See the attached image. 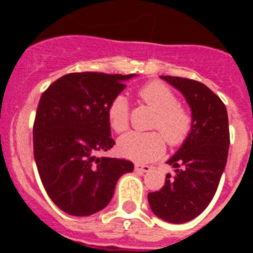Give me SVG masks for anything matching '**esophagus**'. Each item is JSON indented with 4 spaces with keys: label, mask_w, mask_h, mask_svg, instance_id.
Here are the masks:
<instances>
[{
    "label": "esophagus",
    "mask_w": 253,
    "mask_h": 253,
    "mask_svg": "<svg viewBox=\"0 0 253 253\" xmlns=\"http://www.w3.org/2000/svg\"><path fill=\"white\" fill-rule=\"evenodd\" d=\"M134 169H135V172H138V173H146V172L151 171L152 167L147 166V165H139V163H137V165L134 166Z\"/></svg>",
    "instance_id": "esophagus-1"
}]
</instances>
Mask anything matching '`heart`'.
I'll return each instance as SVG.
<instances>
[{"mask_svg":"<svg viewBox=\"0 0 253 253\" xmlns=\"http://www.w3.org/2000/svg\"><path fill=\"white\" fill-rule=\"evenodd\" d=\"M139 96L156 111L152 128L158 131H129L118 142V149L125 158L134 162L146 163L161 157L166 148V138L169 146H180L191 129V115L178 105L175 92L161 82H149L139 90ZM107 120L116 133H123L129 125V105L124 95H118L107 107ZM164 136L162 137V135Z\"/></svg>","mask_w":253,"mask_h":253,"instance_id":"b5f03b06","label":"heart"}]
</instances>
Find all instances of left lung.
<instances>
[{
  "label": "left lung",
  "instance_id": "left-lung-1",
  "mask_svg": "<svg viewBox=\"0 0 253 253\" xmlns=\"http://www.w3.org/2000/svg\"><path fill=\"white\" fill-rule=\"evenodd\" d=\"M184 95L191 110V129L184 143L167 161L175 176L166 175L165 186L148 194L158 218L186 223L207 209L215 195L225 169L229 126L225 105L204 84L187 78L160 76Z\"/></svg>",
  "mask_w": 253,
  "mask_h": 253
}]
</instances>
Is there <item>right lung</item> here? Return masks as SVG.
<instances>
[{
	"mask_svg": "<svg viewBox=\"0 0 253 253\" xmlns=\"http://www.w3.org/2000/svg\"><path fill=\"white\" fill-rule=\"evenodd\" d=\"M135 76L69 73L40 97L33 129L35 163L51 202L69 215L104 209L118 180L133 172L130 161L96 154L115 144L107 107Z\"/></svg>",
	"mask_w": 253,
	"mask_h": 253,
	"instance_id": "obj_1",
	"label": "right lung"
}]
</instances>
